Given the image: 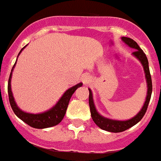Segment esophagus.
<instances>
[{"label": "esophagus", "instance_id": "1", "mask_svg": "<svg viewBox=\"0 0 161 161\" xmlns=\"http://www.w3.org/2000/svg\"><path fill=\"white\" fill-rule=\"evenodd\" d=\"M90 79L91 76H89V75H88V74H85V75H84V76H82V81H83V83L85 84V85H87L88 83H89Z\"/></svg>", "mask_w": 161, "mask_h": 161}]
</instances>
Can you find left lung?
Segmentation results:
<instances>
[{"mask_svg": "<svg viewBox=\"0 0 161 161\" xmlns=\"http://www.w3.org/2000/svg\"><path fill=\"white\" fill-rule=\"evenodd\" d=\"M122 39H123V41L126 45H128L130 47L136 49V51L133 52V55L141 62V64L143 66V69H144L145 72V76H146L147 83V93L146 101H145V103L143 105V108H142L141 110L135 117L132 118L131 119H129V120L126 121H118L104 118L102 117V115H100L97 113L96 108L94 106V103H93L92 91L90 89H89V108H90L91 116H92V119H93V122L101 129H102V130H107V131L109 132H114V133L122 132L127 130L130 127L133 126L134 125H136V123H139V121L143 119L145 113L147 111V106H148L149 102H150L151 99V96H152V91H153V83H152V77H151L150 71H149L148 60H147V56H146L144 52H143V50L139 47V46L138 45L136 41H134L133 39H131L130 38H126V37H123Z\"/></svg>", "mask_w": 161, "mask_h": 161, "instance_id": "left-lung-1", "label": "left lung"}]
</instances>
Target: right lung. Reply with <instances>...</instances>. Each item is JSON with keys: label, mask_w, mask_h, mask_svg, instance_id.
Instances as JSON below:
<instances>
[{"label": "right lung", "mask_w": 161, "mask_h": 161, "mask_svg": "<svg viewBox=\"0 0 161 161\" xmlns=\"http://www.w3.org/2000/svg\"><path fill=\"white\" fill-rule=\"evenodd\" d=\"M25 47V46L21 50V52H19V54L22 52V51ZM19 54H18V55H19ZM15 64H14L12 70H11L10 76H9V78H8V100H9V103H10V106L11 107H12L13 111L14 112V114H15L20 119H22L24 123H25L26 124L31 126V127H34V128H47V127H52V126H56L57 124H59L61 121H62V119H64V117L71 97L73 94L74 92L77 89V88L82 86V83L77 84V85L73 86V87L68 89V90L64 93V95L62 96V97L59 99V101L57 102V104H56L53 108H52L51 109L47 110V111L44 112V113L38 114L25 113V112L22 111V110H21V109L18 107V106L16 105V102L14 101V97H13L12 91H11V76H12V71L13 69H14V66H15Z\"/></svg>", "instance_id": "obj_1"}]
</instances>
